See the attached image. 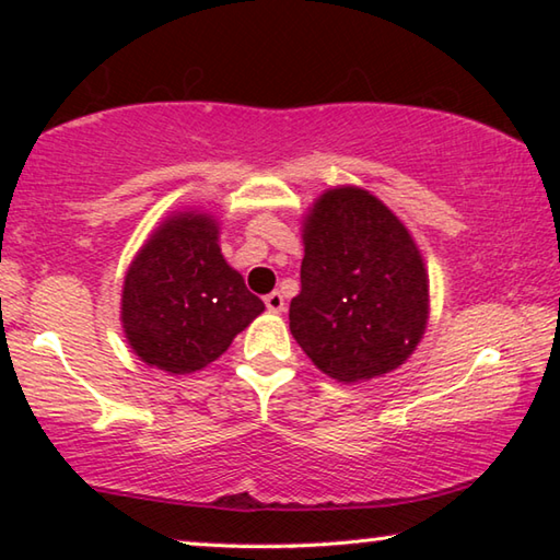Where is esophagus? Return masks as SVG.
Listing matches in <instances>:
<instances>
[{
	"instance_id": "obj_1",
	"label": "esophagus",
	"mask_w": 560,
	"mask_h": 560,
	"mask_svg": "<svg viewBox=\"0 0 560 560\" xmlns=\"http://www.w3.org/2000/svg\"><path fill=\"white\" fill-rule=\"evenodd\" d=\"M264 303H267L269 314H281L283 308H287V301H283V296L279 291H271L269 296H264Z\"/></svg>"
}]
</instances>
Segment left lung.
<instances>
[{
  "label": "left lung",
  "mask_w": 560,
  "mask_h": 560,
  "mask_svg": "<svg viewBox=\"0 0 560 560\" xmlns=\"http://www.w3.org/2000/svg\"><path fill=\"white\" fill-rule=\"evenodd\" d=\"M301 236L291 336L338 383L393 373L430 318V279L410 230L368 189L340 185L308 207Z\"/></svg>",
  "instance_id": "obj_1"
}]
</instances>
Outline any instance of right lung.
I'll list each match as a JSON object with an SVG mask.
<instances>
[{
    "label": "right lung",
    "instance_id": "right-lung-1",
    "mask_svg": "<svg viewBox=\"0 0 560 560\" xmlns=\"http://www.w3.org/2000/svg\"><path fill=\"white\" fill-rule=\"evenodd\" d=\"M261 311V299L222 257L220 222L202 210L165 217L122 279L128 346L145 365L170 375L214 363Z\"/></svg>",
    "mask_w": 560,
    "mask_h": 560
}]
</instances>
